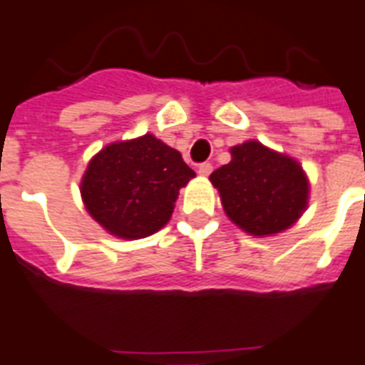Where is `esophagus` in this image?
I'll list each match as a JSON object with an SVG mask.
<instances>
[{
  "label": "esophagus",
  "instance_id": "1",
  "mask_svg": "<svg viewBox=\"0 0 365 365\" xmlns=\"http://www.w3.org/2000/svg\"><path fill=\"white\" fill-rule=\"evenodd\" d=\"M211 171H212V164H209V162H203V164L197 165V173L203 175V177L211 175Z\"/></svg>",
  "mask_w": 365,
  "mask_h": 365
}]
</instances>
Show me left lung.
Here are the masks:
<instances>
[{
    "instance_id": "8db88e82",
    "label": "left lung",
    "mask_w": 365,
    "mask_h": 365,
    "mask_svg": "<svg viewBox=\"0 0 365 365\" xmlns=\"http://www.w3.org/2000/svg\"><path fill=\"white\" fill-rule=\"evenodd\" d=\"M224 211L239 228L269 235L292 226L307 207V177L298 162L258 141L232 148V162L211 173Z\"/></svg>"
}]
</instances>
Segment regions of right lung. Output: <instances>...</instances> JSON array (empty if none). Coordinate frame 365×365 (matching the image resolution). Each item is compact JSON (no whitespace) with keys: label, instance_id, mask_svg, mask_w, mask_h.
I'll return each mask as SVG.
<instances>
[{"label":"right lung","instance_id":"obj_1","mask_svg":"<svg viewBox=\"0 0 365 365\" xmlns=\"http://www.w3.org/2000/svg\"><path fill=\"white\" fill-rule=\"evenodd\" d=\"M196 177L179 150L154 135L113 143L90 160L84 205L116 237L141 239L164 228L182 186Z\"/></svg>","mask_w":365,"mask_h":365}]
</instances>
